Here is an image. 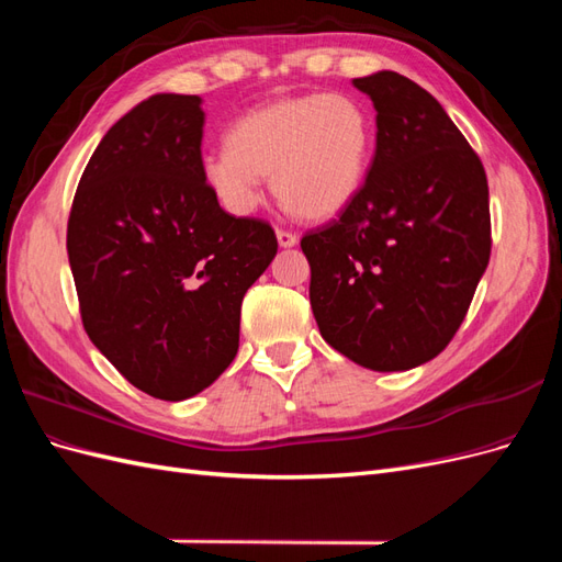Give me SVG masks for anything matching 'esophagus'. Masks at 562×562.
<instances>
[{
	"instance_id": "34e87169",
	"label": "esophagus",
	"mask_w": 562,
	"mask_h": 562,
	"mask_svg": "<svg viewBox=\"0 0 562 562\" xmlns=\"http://www.w3.org/2000/svg\"><path fill=\"white\" fill-rule=\"evenodd\" d=\"M277 241L281 248H293V246H297V236L293 232L277 229Z\"/></svg>"
}]
</instances>
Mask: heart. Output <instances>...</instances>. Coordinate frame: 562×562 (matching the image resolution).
Here are the masks:
<instances>
[{
	"mask_svg": "<svg viewBox=\"0 0 562 562\" xmlns=\"http://www.w3.org/2000/svg\"><path fill=\"white\" fill-rule=\"evenodd\" d=\"M372 155V124L359 100L342 93L281 98L246 112L227 147L199 168L213 196L236 215L262 201V178L302 220H326L361 192Z\"/></svg>",
	"mask_w": 562,
	"mask_h": 562,
	"instance_id": "obj_1",
	"label": "heart"
}]
</instances>
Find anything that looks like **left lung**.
Segmentation results:
<instances>
[{"label": "left lung", "mask_w": 562, "mask_h": 562, "mask_svg": "<svg viewBox=\"0 0 562 562\" xmlns=\"http://www.w3.org/2000/svg\"><path fill=\"white\" fill-rule=\"evenodd\" d=\"M375 108V157L333 223L304 234L326 342L378 372L431 361L462 326L490 260L481 159L438 100L382 70L351 81Z\"/></svg>", "instance_id": "1"}]
</instances>
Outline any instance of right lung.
Returning <instances> with one entry per match:
<instances>
[{"instance_id": "right-lung-1", "label": "right lung", "mask_w": 562, "mask_h": 562, "mask_svg": "<svg viewBox=\"0 0 562 562\" xmlns=\"http://www.w3.org/2000/svg\"><path fill=\"white\" fill-rule=\"evenodd\" d=\"M199 95L155 93L103 135L83 171L67 255L98 351L145 394L184 401L239 351L241 300L277 255L262 220L201 180Z\"/></svg>"}]
</instances>
